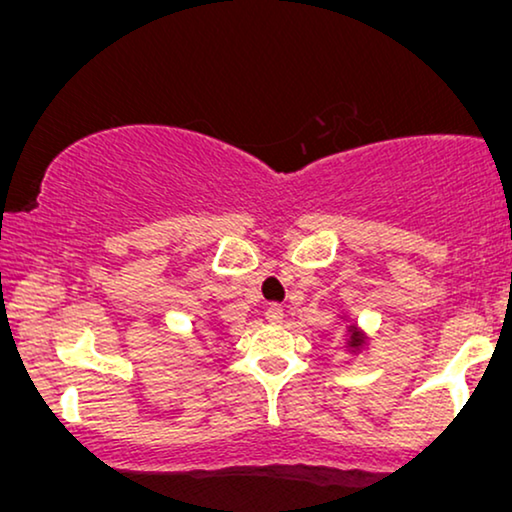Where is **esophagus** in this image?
<instances>
[{"label": "esophagus", "mask_w": 512, "mask_h": 512, "mask_svg": "<svg viewBox=\"0 0 512 512\" xmlns=\"http://www.w3.org/2000/svg\"><path fill=\"white\" fill-rule=\"evenodd\" d=\"M265 318H268L270 323H281L284 321V307H281L279 302H272L268 311H265Z\"/></svg>", "instance_id": "esophagus-1"}]
</instances>
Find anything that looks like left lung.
Listing matches in <instances>:
<instances>
[{
    "instance_id": "8db88e82",
    "label": "left lung",
    "mask_w": 512,
    "mask_h": 512,
    "mask_svg": "<svg viewBox=\"0 0 512 512\" xmlns=\"http://www.w3.org/2000/svg\"><path fill=\"white\" fill-rule=\"evenodd\" d=\"M362 344V337L355 332V328H351V346H360Z\"/></svg>"
}]
</instances>
